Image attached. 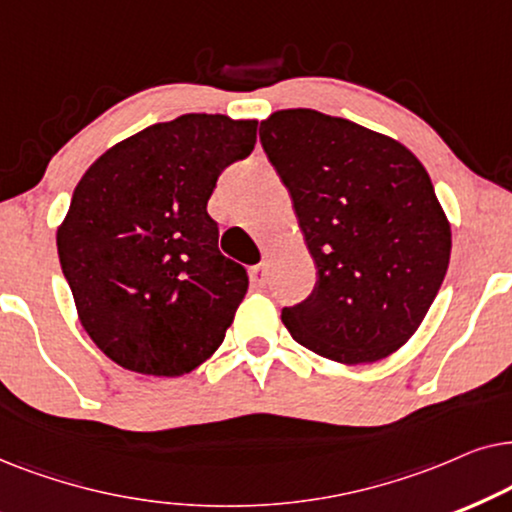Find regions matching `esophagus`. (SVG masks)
Masks as SVG:
<instances>
[{
    "label": "esophagus",
    "instance_id": "esophagus-1",
    "mask_svg": "<svg viewBox=\"0 0 512 512\" xmlns=\"http://www.w3.org/2000/svg\"><path fill=\"white\" fill-rule=\"evenodd\" d=\"M267 278H269V271H267V264H257V267H250V281L255 288H264L267 285Z\"/></svg>",
    "mask_w": 512,
    "mask_h": 512
}]
</instances>
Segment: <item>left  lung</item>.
I'll return each instance as SVG.
<instances>
[{"label": "left lung", "mask_w": 512, "mask_h": 512, "mask_svg": "<svg viewBox=\"0 0 512 512\" xmlns=\"http://www.w3.org/2000/svg\"><path fill=\"white\" fill-rule=\"evenodd\" d=\"M260 142L292 196L318 269L281 320L297 344L344 365L398 351L449 267L452 229L426 168L388 135L316 109H281Z\"/></svg>", "instance_id": "obj_1"}]
</instances>
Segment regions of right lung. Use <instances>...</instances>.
<instances>
[{
	"label": "right lung",
	"mask_w": 512,
	"mask_h": 512,
	"mask_svg": "<svg viewBox=\"0 0 512 512\" xmlns=\"http://www.w3.org/2000/svg\"><path fill=\"white\" fill-rule=\"evenodd\" d=\"M255 119L182 114L109 147L74 187L58 257L81 325L131 372L180 377L220 349L248 274L217 248L208 199Z\"/></svg>",
	"instance_id": "add662e5"
}]
</instances>
